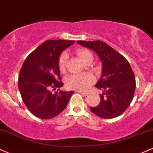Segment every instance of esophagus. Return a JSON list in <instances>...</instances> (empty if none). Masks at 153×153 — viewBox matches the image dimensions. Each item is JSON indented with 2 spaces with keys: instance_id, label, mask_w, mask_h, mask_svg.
Listing matches in <instances>:
<instances>
[{
  "instance_id": "1",
  "label": "esophagus",
  "mask_w": 153,
  "mask_h": 153,
  "mask_svg": "<svg viewBox=\"0 0 153 153\" xmlns=\"http://www.w3.org/2000/svg\"><path fill=\"white\" fill-rule=\"evenodd\" d=\"M78 92H79L81 94H82L84 97H87L88 95V92H84V91H78Z\"/></svg>"
}]
</instances>
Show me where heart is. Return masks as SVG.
I'll return each instance as SVG.
<instances>
[{
	"label": "heart",
	"instance_id": "b5f03b06",
	"mask_svg": "<svg viewBox=\"0 0 153 153\" xmlns=\"http://www.w3.org/2000/svg\"><path fill=\"white\" fill-rule=\"evenodd\" d=\"M76 53L77 56L86 64L91 62L92 60V53L87 48H78L76 50ZM67 59L68 55L65 52H63L59 56L58 66L61 72L63 73L66 71ZM94 77L92 75L88 73H84L68 76L66 79V84L69 89L77 91H85L94 83Z\"/></svg>",
	"mask_w": 153,
	"mask_h": 153
}]
</instances>
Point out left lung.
<instances>
[{
	"label": "left lung",
	"mask_w": 153,
	"mask_h": 153,
	"mask_svg": "<svg viewBox=\"0 0 153 153\" xmlns=\"http://www.w3.org/2000/svg\"><path fill=\"white\" fill-rule=\"evenodd\" d=\"M91 48L102 62V74L95 87L103 90L100 105L89 107L97 116L112 119L125 112L133 99L135 77L130 63L123 55L102 41H78Z\"/></svg>",
	"instance_id": "1"
}]
</instances>
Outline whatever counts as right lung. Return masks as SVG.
I'll list each match as a JSON object with an SVG mask.
<instances>
[{"label":"right lung","instance_id":"right-lung-1","mask_svg":"<svg viewBox=\"0 0 153 153\" xmlns=\"http://www.w3.org/2000/svg\"><path fill=\"white\" fill-rule=\"evenodd\" d=\"M74 41L47 40L27 56L19 74V89L25 105L34 116L48 120L66 108L74 91L63 87L58 66L62 52Z\"/></svg>","mask_w":153,"mask_h":153}]
</instances>
